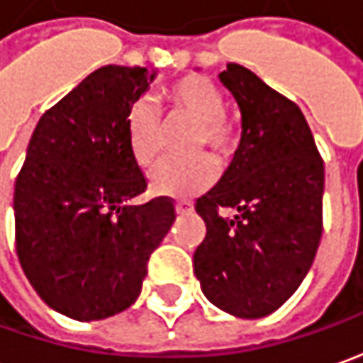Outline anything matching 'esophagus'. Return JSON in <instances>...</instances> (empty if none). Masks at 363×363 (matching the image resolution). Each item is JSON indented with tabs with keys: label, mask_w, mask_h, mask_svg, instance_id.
<instances>
[{
	"label": "esophagus",
	"mask_w": 363,
	"mask_h": 363,
	"mask_svg": "<svg viewBox=\"0 0 363 363\" xmlns=\"http://www.w3.org/2000/svg\"><path fill=\"white\" fill-rule=\"evenodd\" d=\"M193 211V203L191 201H177V213L184 215V213H191Z\"/></svg>",
	"instance_id": "esophagus-1"
}]
</instances>
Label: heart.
<instances>
[{"label": "heart", "mask_w": 363, "mask_h": 363, "mask_svg": "<svg viewBox=\"0 0 363 363\" xmlns=\"http://www.w3.org/2000/svg\"><path fill=\"white\" fill-rule=\"evenodd\" d=\"M170 118L189 120L196 124V150L227 157L237 144V132L225 120V96L205 76H186L164 90ZM160 116L148 102H134L126 116V144L134 162L150 167L160 155ZM217 181V167L211 158H196L191 162L164 160L150 172V189L162 196L186 199L206 191Z\"/></svg>", "instance_id": "1"}]
</instances>
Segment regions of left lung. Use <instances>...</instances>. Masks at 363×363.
Segmentation results:
<instances>
[{
    "instance_id": "left-lung-1",
    "label": "left lung",
    "mask_w": 363,
    "mask_h": 363,
    "mask_svg": "<svg viewBox=\"0 0 363 363\" xmlns=\"http://www.w3.org/2000/svg\"><path fill=\"white\" fill-rule=\"evenodd\" d=\"M220 82L243 118L231 167L201 199L206 225L194 275L206 299L245 319L265 318L295 294L323 231V158L295 102L251 69L229 64ZM220 208H237L235 219Z\"/></svg>"
}]
</instances>
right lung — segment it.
<instances>
[{"label": "right lung", "instance_id": "1", "mask_svg": "<svg viewBox=\"0 0 363 363\" xmlns=\"http://www.w3.org/2000/svg\"><path fill=\"white\" fill-rule=\"evenodd\" d=\"M152 78L140 66L92 72L42 114L16 179L21 269L48 306L78 321L136 301L177 219L169 196L128 205L146 177L126 144V116Z\"/></svg>", "mask_w": 363, "mask_h": 363}]
</instances>
